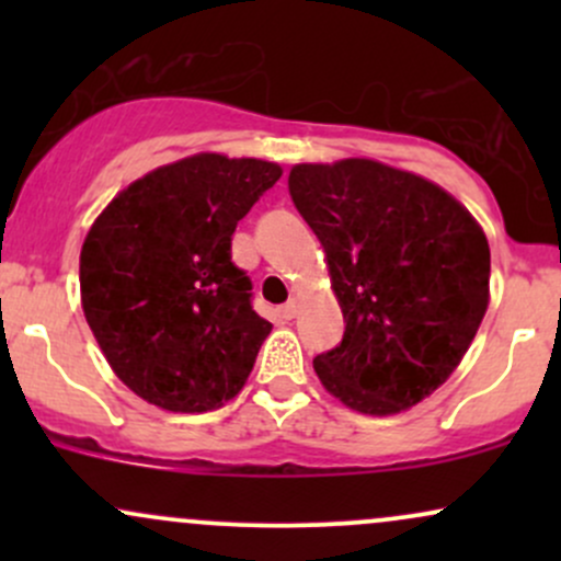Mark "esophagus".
I'll return each instance as SVG.
<instances>
[{"label":"esophagus","mask_w":561,"mask_h":561,"mask_svg":"<svg viewBox=\"0 0 561 561\" xmlns=\"http://www.w3.org/2000/svg\"><path fill=\"white\" fill-rule=\"evenodd\" d=\"M279 317L282 319H295V317H298V302L289 300V302H285V306H279Z\"/></svg>","instance_id":"34e87169"}]
</instances>
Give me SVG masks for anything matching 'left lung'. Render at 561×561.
I'll list each match as a JSON object with an SVG mask.
<instances>
[{
  "instance_id": "left-lung-1",
  "label": "left lung",
  "mask_w": 561,
  "mask_h": 561,
  "mask_svg": "<svg viewBox=\"0 0 561 561\" xmlns=\"http://www.w3.org/2000/svg\"><path fill=\"white\" fill-rule=\"evenodd\" d=\"M287 184L345 319L340 345L313 358L321 385L371 416L416 405L459 366L488 311L485 231L446 190L377 160L300 163Z\"/></svg>"
}]
</instances>
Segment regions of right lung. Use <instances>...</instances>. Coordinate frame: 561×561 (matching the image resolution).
<instances>
[{"mask_svg": "<svg viewBox=\"0 0 561 561\" xmlns=\"http://www.w3.org/2000/svg\"><path fill=\"white\" fill-rule=\"evenodd\" d=\"M279 176L268 160L199 152L137 179L96 216L81 248L83 317L147 403L203 414L253 371L272 324L231 263V234Z\"/></svg>", "mask_w": 561, "mask_h": 561, "instance_id": "add662e5", "label": "right lung"}]
</instances>
